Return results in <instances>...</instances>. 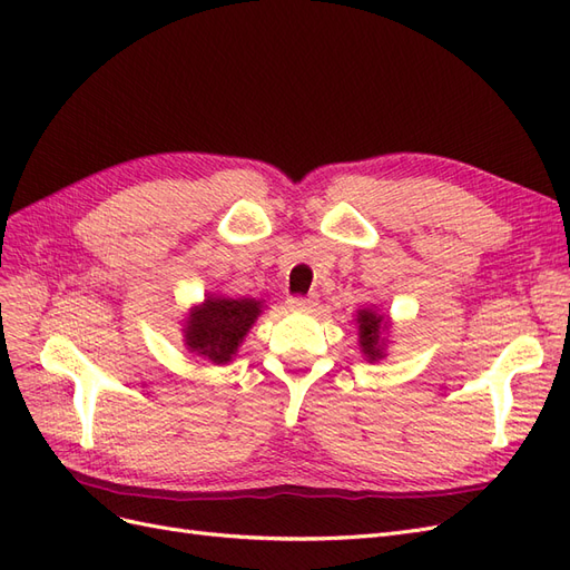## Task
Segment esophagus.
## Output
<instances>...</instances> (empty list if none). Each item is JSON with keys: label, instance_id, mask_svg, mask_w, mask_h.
<instances>
[{"label": "esophagus", "instance_id": "obj_1", "mask_svg": "<svg viewBox=\"0 0 570 570\" xmlns=\"http://www.w3.org/2000/svg\"><path fill=\"white\" fill-rule=\"evenodd\" d=\"M318 304L316 297H289L287 308L292 312H312V308Z\"/></svg>", "mask_w": 570, "mask_h": 570}]
</instances>
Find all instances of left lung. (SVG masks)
<instances>
[{
	"instance_id": "1",
	"label": "left lung",
	"mask_w": 570,
	"mask_h": 570,
	"mask_svg": "<svg viewBox=\"0 0 570 570\" xmlns=\"http://www.w3.org/2000/svg\"><path fill=\"white\" fill-rule=\"evenodd\" d=\"M356 335H358V350L364 354L368 364L375 361H383L387 356V344H390V327L392 321L387 314H381V308L375 304L358 308L356 316Z\"/></svg>"
}]
</instances>
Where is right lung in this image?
<instances>
[{
  "instance_id": "1",
  "label": "right lung",
  "mask_w": 570,
  "mask_h": 570,
  "mask_svg": "<svg viewBox=\"0 0 570 570\" xmlns=\"http://www.w3.org/2000/svg\"><path fill=\"white\" fill-rule=\"evenodd\" d=\"M264 314L262 299H233L226 295H206L183 318V342L214 366H226L243 347L249 327Z\"/></svg>"
}]
</instances>
